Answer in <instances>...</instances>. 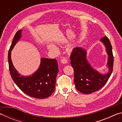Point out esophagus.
I'll return each instance as SVG.
<instances>
[{
	"mask_svg": "<svg viewBox=\"0 0 122 122\" xmlns=\"http://www.w3.org/2000/svg\"><path fill=\"white\" fill-rule=\"evenodd\" d=\"M61 62L63 64H66V63H67L68 61L67 60V59H65V57H63V58H62L61 60Z\"/></svg>",
	"mask_w": 122,
	"mask_h": 122,
	"instance_id": "esophagus-1",
	"label": "esophagus"
}]
</instances>
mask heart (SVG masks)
Wrapping results in <instances>:
<instances>
[{
	"label": "heart",
	"instance_id": "obj_1",
	"mask_svg": "<svg viewBox=\"0 0 122 122\" xmlns=\"http://www.w3.org/2000/svg\"><path fill=\"white\" fill-rule=\"evenodd\" d=\"M48 49H49V50L52 51H57V48L54 45L49 44L48 45Z\"/></svg>",
	"mask_w": 122,
	"mask_h": 122
}]
</instances>
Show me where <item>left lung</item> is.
<instances>
[{
  "instance_id": "1",
  "label": "left lung",
  "mask_w": 122,
  "mask_h": 122,
  "mask_svg": "<svg viewBox=\"0 0 122 122\" xmlns=\"http://www.w3.org/2000/svg\"><path fill=\"white\" fill-rule=\"evenodd\" d=\"M100 41L106 47L108 55L107 66L109 71L104 74L94 69L86 59V51L81 47L74 48L70 56L71 63L74 71V81L76 89L84 94L92 93L102 88L112 74L113 56L112 46L107 36Z\"/></svg>"
}]
</instances>
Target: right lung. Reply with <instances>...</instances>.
<instances>
[{"mask_svg":"<svg viewBox=\"0 0 122 122\" xmlns=\"http://www.w3.org/2000/svg\"><path fill=\"white\" fill-rule=\"evenodd\" d=\"M20 30L16 33L10 47L8 61L11 77L19 89L29 96L36 98H46L54 92L56 78L59 72L56 59L42 57L38 70L30 76H20L11 60V51L21 37Z\"/></svg>","mask_w":122,"mask_h":122,"instance_id":"add662e5","label":"right lung"}]
</instances>
